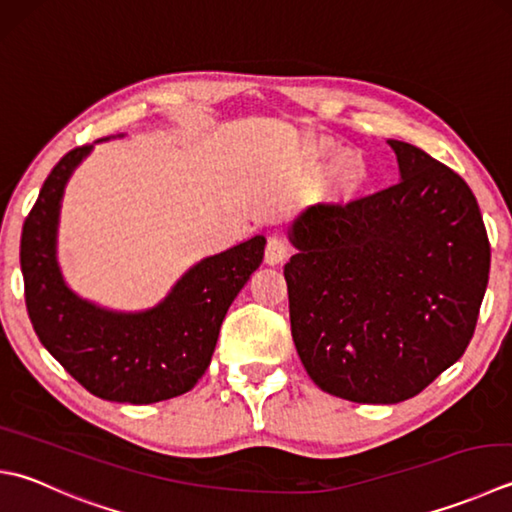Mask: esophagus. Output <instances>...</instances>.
I'll return each mask as SVG.
<instances>
[{"label":"esophagus","mask_w":512,"mask_h":512,"mask_svg":"<svg viewBox=\"0 0 512 512\" xmlns=\"http://www.w3.org/2000/svg\"><path fill=\"white\" fill-rule=\"evenodd\" d=\"M286 257H288V244L284 242V239H282V237H277V235L268 237L266 250H264V259H266V264H270V266L282 264Z\"/></svg>","instance_id":"1"}]
</instances>
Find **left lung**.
<instances>
[{
  "label": "left lung",
  "instance_id": "1",
  "mask_svg": "<svg viewBox=\"0 0 512 512\" xmlns=\"http://www.w3.org/2000/svg\"><path fill=\"white\" fill-rule=\"evenodd\" d=\"M402 179L310 206L284 266L290 333L310 379L357 404H397L464 355L490 244L473 190L413 144L388 139Z\"/></svg>",
  "mask_w": 512,
  "mask_h": 512
}]
</instances>
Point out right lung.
<instances>
[{
    "mask_svg": "<svg viewBox=\"0 0 512 512\" xmlns=\"http://www.w3.org/2000/svg\"><path fill=\"white\" fill-rule=\"evenodd\" d=\"M90 150L93 144L79 146L59 159L24 222L19 262L30 324L88 393L122 404L164 402L188 393L206 373L226 310L262 264L266 239L255 235L202 259L164 302L142 313L86 302L57 266V224L68 177Z\"/></svg>",
    "mask_w": 512,
    "mask_h": 512,
    "instance_id": "1",
    "label": "right lung"
}]
</instances>
